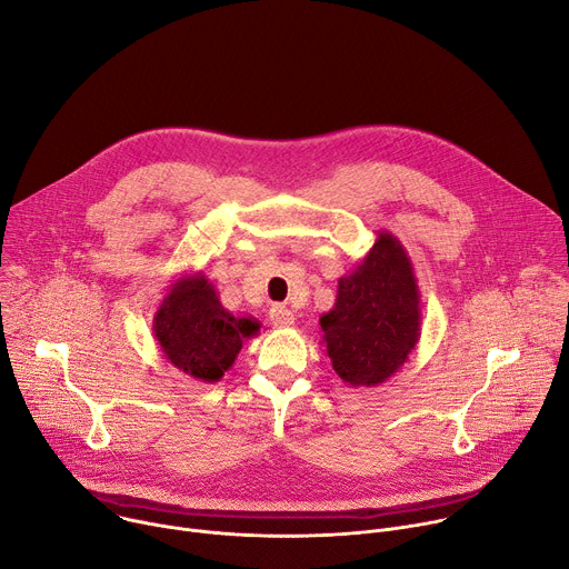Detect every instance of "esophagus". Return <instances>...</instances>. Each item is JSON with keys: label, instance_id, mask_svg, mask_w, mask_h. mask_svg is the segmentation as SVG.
<instances>
[{"label": "esophagus", "instance_id": "1", "mask_svg": "<svg viewBox=\"0 0 569 569\" xmlns=\"http://www.w3.org/2000/svg\"><path fill=\"white\" fill-rule=\"evenodd\" d=\"M270 320H272L274 327H281V329L295 325V316L288 311L286 306H281V303H274V306L270 308Z\"/></svg>", "mask_w": 569, "mask_h": 569}]
</instances>
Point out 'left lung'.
<instances>
[{
  "mask_svg": "<svg viewBox=\"0 0 569 569\" xmlns=\"http://www.w3.org/2000/svg\"><path fill=\"white\" fill-rule=\"evenodd\" d=\"M420 288L408 251L390 231L338 281V297L320 318L336 375L351 388L388 381L420 340Z\"/></svg>",
  "mask_w": 569,
  "mask_h": 569,
  "instance_id": "8db88e82",
  "label": "left lung"
}]
</instances>
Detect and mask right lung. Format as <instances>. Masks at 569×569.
Instances as JSON below:
<instances>
[{
	"label": "right lung",
	"mask_w": 569,
	"mask_h": 569,
	"mask_svg": "<svg viewBox=\"0 0 569 569\" xmlns=\"http://www.w3.org/2000/svg\"><path fill=\"white\" fill-rule=\"evenodd\" d=\"M151 331L177 370L197 381L216 383L233 366L242 342L261 331V322L229 313L216 286L194 272L179 277L168 288L153 313Z\"/></svg>",
	"instance_id": "add662e5"
}]
</instances>
